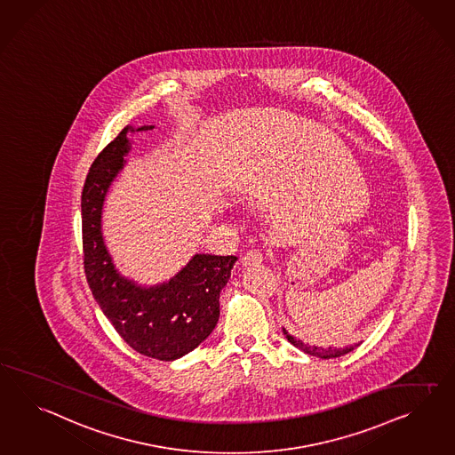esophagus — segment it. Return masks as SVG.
Instances as JSON below:
<instances>
[{"instance_id": "1", "label": "esophagus", "mask_w": 455, "mask_h": 455, "mask_svg": "<svg viewBox=\"0 0 455 455\" xmlns=\"http://www.w3.org/2000/svg\"><path fill=\"white\" fill-rule=\"evenodd\" d=\"M264 259H266V257H264L262 251L251 249V251L245 252L244 257H243V262H244L245 266H257V264H262Z\"/></svg>"}]
</instances>
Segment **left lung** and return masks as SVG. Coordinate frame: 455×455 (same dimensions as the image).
<instances>
[{
  "label": "left lung",
  "instance_id": "obj_1",
  "mask_svg": "<svg viewBox=\"0 0 455 455\" xmlns=\"http://www.w3.org/2000/svg\"><path fill=\"white\" fill-rule=\"evenodd\" d=\"M282 331H283V335L285 338L291 341L293 347H297L299 350H302L303 353H307V355H312V356H318V358H323V360H330V358H338V356H341V355H347V353H350V351L355 350L356 347H360V343H355V345H351V347H347V348H331V347H328V348H322V347H310L308 343L305 345L302 339H299V338L291 337V333L285 330V328H282Z\"/></svg>",
  "mask_w": 455,
  "mask_h": 455
}]
</instances>
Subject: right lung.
I'll return each mask as SVG.
<instances>
[{
	"mask_svg": "<svg viewBox=\"0 0 455 455\" xmlns=\"http://www.w3.org/2000/svg\"><path fill=\"white\" fill-rule=\"evenodd\" d=\"M152 129L127 125L93 160L82 189L84 270L95 302L124 341L148 358L173 362L214 330L220 293L237 257L195 254L172 279L156 285H140L118 272L102 235L105 196L127 164V133Z\"/></svg>",
	"mask_w": 455,
	"mask_h": 455,
	"instance_id": "add662e5",
	"label": "right lung"
}]
</instances>
